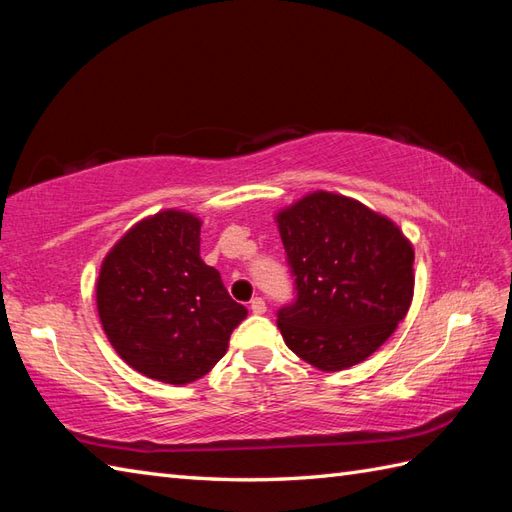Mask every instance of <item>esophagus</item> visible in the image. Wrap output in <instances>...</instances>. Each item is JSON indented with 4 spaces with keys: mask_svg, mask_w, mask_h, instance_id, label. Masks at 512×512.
<instances>
[{
    "mask_svg": "<svg viewBox=\"0 0 512 512\" xmlns=\"http://www.w3.org/2000/svg\"><path fill=\"white\" fill-rule=\"evenodd\" d=\"M250 310H253L255 314H264L266 312V301L262 297H255L253 301H250Z\"/></svg>",
    "mask_w": 512,
    "mask_h": 512,
    "instance_id": "34e87169",
    "label": "esophagus"
}]
</instances>
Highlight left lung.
Returning a JSON list of instances; mask_svg holds the SVG:
<instances>
[{
	"label": "left lung",
	"mask_w": 512,
	"mask_h": 512,
	"mask_svg": "<svg viewBox=\"0 0 512 512\" xmlns=\"http://www.w3.org/2000/svg\"><path fill=\"white\" fill-rule=\"evenodd\" d=\"M297 297L277 312L286 345L339 372L372 356L405 319L413 297V248L365 204L314 191L277 213Z\"/></svg>",
	"instance_id": "1"
}]
</instances>
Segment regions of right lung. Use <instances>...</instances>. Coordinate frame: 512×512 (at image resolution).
Segmentation results:
<instances>
[{"mask_svg":"<svg viewBox=\"0 0 512 512\" xmlns=\"http://www.w3.org/2000/svg\"><path fill=\"white\" fill-rule=\"evenodd\" d=\"M198 217L162 211L107 253L96 308L107 339L136 372L187 385L209 374L248 310L200 257Z\"/></svg>","mask_w":512,"mask_h":512,"instance_id":"add662e5","label":"right lung"}]
</instances>
